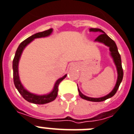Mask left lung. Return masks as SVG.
I'll return each mask as SVG.
<instances>
[{
	"instance_id": "8db88e82",
	"label": "left lung",
	"mask_w": 134,
	"mask_h": 134,
	"mask_svg": "<svg viewBox=\"0 0 134 134\" xmlns=\"http://www.w3.org/2000/svg\"><path fill=\"white\" fill-rule=\"evenodd\" d=\"M90 31L91 32H101L102 34L99 35L97 38H96V41L100 42V43H102L103 44H105V45L108 46L109 47V50H110L111 55L112 57L114 59V63H115V65H116L117 71H118V79H117L116 84H115V87L114 88V90H112L111 92L110 93H109L107 96H104L103 97H99V98H93V97H87V96H84L83 94L81 93L79 90L78 89V91H79V96L81 97L82 99H83L87 100V101H90V102H103L105 101L107 99L110 98V97H113V96L116 93L117 91H118V88L120 87V83H121V81L123 79V76H124V72H123V69H122V65H121V56H120V53L118 52V47H117V45L115 44V43L114 42V40H112L111 38L109 37H108L107 35L105 34V32L104 31H102V29H90Z\"/></svg>"
}]
</instances>
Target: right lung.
<instances>
[{"instance_id":"add662e5","label":"right lung","mask_w":134,"mask_h":134,"mask_svg":"<svg viewBox=\"0 0 134 134\" xmlns=\"http://www.w3.org/2000/svg\"><path fill=\"white\" fill-rule=\"evenodd\" d=\"M53 29H49L46 30V31H43V32H37L36 34L31 36L25 41L22 42L19 44V47L15 53L14 59L13 61V79H14V84L17 89L18 91L20 93V94L23 96L25 100L30 103H35V104H45V103H49V102H52L53 100L55 99V98L57 96V92H58V87L59 83L62 81L65 78L67 77V75H64L63 77L60 78L55 84L53 90L49 94L47 95H44V96H37L35 95L33 93L29 92L26 91L23 86L22 85L19 79V71H18V65H19V61L20 59V55L22 54L23 51L25 49V47L31 43L33 39L36 38H41V37H47L50 35L51 33L52 32Z\"/></svg>"}]
</instances>
